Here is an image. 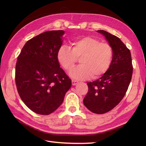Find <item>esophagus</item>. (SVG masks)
<instances>
[{
    "instance_id": "34e87169",
    "label": "esophagus",
    "mask_w": 146,
    "mask_h": 146,
    "mask_svg": "<svg viewBox=\"0 0 146 146\" xmlns=\"http://www.w3.org/2000/svg\"><path fill=\"white\" fill-rule=\"evenodd\" d=\"M71 83H72V85H73V86H75V85H76V84H78V82L77 81H75V80H72V81H71Z\"/></svg>"
}]
</instances>
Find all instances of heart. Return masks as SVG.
<instances>
[{
    "instance_id": "1",
    "label": "heart",
    "mask_w": 146,
    "mask_h": 146,
    "mask_svg": "<svg viewBox=\"0 0 146 146\" xmlns=\"http://www.w3.org/2000/svg\"><path fill=\"white\" fill-rule=\"evenodd\" d=\"M113 49L107 42L90 36L75 40L71 49L61 46L57 54L58 62L64 69L69 71L80 58V65L74 68L70 76L75 80H85L92 76L97 78L107 72L113 59Z\"/></svg>"
}]
</instances>
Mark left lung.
<instances>
[{"instance_id":"left-lung-1","label":"left lung","mask_w":146,"mask_h":146,"mask_svg":"<svg viewBox=\"0 0 146 146\" xmlns=\"http://www.w3.org/2000/svg\"><path fill=\"white\" fill-rule=\"evenodd\" d=\"M103 35L113 49L109 69L101 78L88 82V92L83 104L92 112L102 114L117 106L124 97L131 81L133 68L131 51L118 37L104 30Z\"/></svg>"}]
</instances>
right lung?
I'll return each mask as SVG.
<instances>
[{"mask_svg": "<svg viewBox=\"0 0 146 146\" xmlns=\"http://www.w3.org/2000/svg\"><path fill=\"white\" fill-rule=\"evenodd\" d=\"M64 31H49L24 46L15 66V83L21 100L38 114L49 115L63 103L71 80L60 68L57 54Z\"/></svg>", "mask_w": 146, "mask_h": 146, "instance_id": "add662e5", "label": "right lung"}]
</instances>
